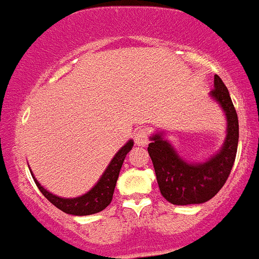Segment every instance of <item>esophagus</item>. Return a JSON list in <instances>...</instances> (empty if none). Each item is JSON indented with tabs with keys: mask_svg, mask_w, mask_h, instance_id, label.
<instances>
[{
	"mask_svg": "<svg viewBox=\"0 0 259 259\" xmlns=\"http://www.w3.org/2000/svg\"><path fill=\"white\" fill-rule=\"evenodd\" d=\"M135 144L139 146H146L149 144V130L145 127L139 128L134 135Z\"/></svg>",
	"mask_w": 259,
	"mask_h": 259,
	"instance_id": "esophagus-1",
	"label": "esophagus"
}]
</instances>
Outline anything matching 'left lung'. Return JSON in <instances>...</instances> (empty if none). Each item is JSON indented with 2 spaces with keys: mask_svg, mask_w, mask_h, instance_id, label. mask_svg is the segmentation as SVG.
I'll return each instance as SVG.
<instances>
[{
  "mask_svg": "<svg viewBox=\"0 0 259 259\" xmlns=\"http://www.w3.org/2000/svg\"><path fill=\"white\" fill-rule=\"evenodd\" d=\"M211 96L227 116V139L218 154L205 163H187L176 154L170 143L158 134L148 146L161 194L174 205L202 203L212 198L227 182L236 158L239 144V119L227 87L214 76Z\"/></svg>",
  "mask_w": 259,
  "mask_h": 259,
  "instance_id": "obj_1",
  "label": "left lung"
}]
</instances>
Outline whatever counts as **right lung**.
Segmentation results:
<instances>
[{
    "label": "right lung",
    "mask_w": 259,
    "mask_h": 259,
    "mask_svg": "<svg viewBox=\"0 0 259 259\" xmlns=\"http://www.w3.org/2000/svg\"><path fill=\"white\" fill-rule=\"evenodd\" d=\"M134 146V141L130 140L122 149L119 150L115 154V157L111 159L110 164L105 170L104 175L101 176V179L98 180L97 184L93 187L88 193L84 196H80L76 198H61L57 197L54 194L49 193L47 189L41 187L40 183L35 179V176H32L35 180L37 188L40 192L45 196L48 201L62 210L66 214H72V215H91L96 214L98 211H102L105 207H107L113 200L114 189H115L116 180H118L119 172L122 168V164L124 162L125 155L128 152L132 149ZM32 175V172H31Z\"/></svg>",
    "instance_id": "obj_1"
}]
</instances>
